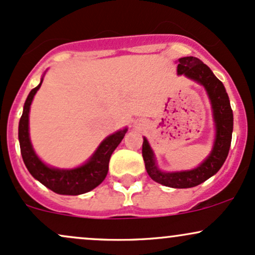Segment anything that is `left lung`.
Wrapping results in <instances>:
<instances>
[{"label": "left lung", "mask_w": 255, "mask_h": 255, "mask_svg": "<svg viewBox=\"0 0 255 255\" xmlns=\"http://www.w3.org/2000/svg\"><path fill=\"white\" fill-rule=\"evenodd\" d=\"M177 74L198 81L207 91L212 104L213 119L216 124V141L209 157L198 168L188 171L163 172L156 166L153 152L147 140L144 137L142 142V158L148 176L156 182L171 188H191L203 183L207 178L215 175L222 168L227 159L233 135L234 118L229 97L224 85L215 77L211 69L197 57L188 56L178 60Z\"/></svg>", "instance_id": "8db88e82"}]
</instances>
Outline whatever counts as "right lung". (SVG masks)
<instances>
[{"instance_id":"obj_1","label":"right lung","mask_w":255,"mask_h":255,"mask_svg":"<svg viewBox=\"0 0 255 255\" xmlns=\"http://www.w3.org/2000/svg\"><path fill=\"white\" fill-rule=\"evenodd\" d=\"M42 81L37 87L32 89L28 95L19 122L20 151L26 168L36 180L57 194L79 195L92 191L107 177L111 154L122 141L127 129L119 130L108 136L99 145L98 150L91 157L89 162L80 168L72 169V170L49 168L36 156L28 136V113H30L32 99L42 85Z\"/></svg>"}]
</instances>
